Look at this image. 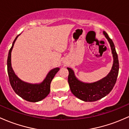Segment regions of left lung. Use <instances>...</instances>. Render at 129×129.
I'll use <instances>...</instances> for the list:
<instances>
[{"label": "left lung", "instance_id": "1", "mask_svg": "<svg viewBox=\"0 0 129 129\" xmlns=\"http://www.w3.org/2000/svg\"><path fill=\"white\" fill-rule=\"evenodd\" d=\"M103 32L110 43L113 57L112 69L108 75L98 81L86 83L78 80L73 70L70 68H67L69 72L68 82L71 92L75 97L84 102L97 101L105 97L113 89L117 80L119 73L118 57L112 40L109 37L105 31Z\"/></svg>", "mask_w": 129, "mask_h": 129}]
</instances>
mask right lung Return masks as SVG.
<instances>
[{
    "mask_svg": "<svg viewBox=\"0 0 129 129\" xmlns=\"http://www.w3.org/2000/svg\"><path fill=\"white\" fill-rule=\"evenodd\" d=\"M19 35L15 38L13 42L12 46L10 49L7 59V71L10 83L15 93L20 96L21 98L30 102H37L43 100L49 94L50 92L51 82L55 75L59 70V68H55L51 70L43 82L40 84H30L21 80L15 75L11 63V53L15 41Z\"/></svg>",
    "mask_w": 129,
    "mask_h": 129,
    "instance_id": "1",
    "label": "right lung"
}]
</instances>
